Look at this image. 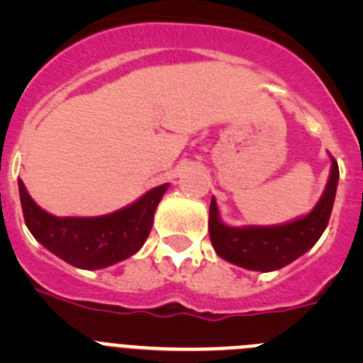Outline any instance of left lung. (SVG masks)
Masks as SVG:
<instances>
[{"label": "left lung", "instance_id": "left-lung-1", "mask_svg": "<svg viewBox=\"0 0 363 363\" xmlns=\"http://www.w3.org/2000/svg\"><path fill=\"white\" fill-rule=\"evenodd\" d=\"M338 163L331 158V176L322 198L307 216L277 227H229L221 223L214 198L209 209V236L218 256L249 271H277L289 265L318 242L331 218L338 185Z\"/></svg>", "mask_w": 363, "mask_h": 363}]
</instances>
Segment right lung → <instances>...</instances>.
Segmentation results:
<instances>
[{"label":"right lung","mask_w":363,"mask_h":363,"mask_svg":"<svg viewBox=\"0 0 363 363\" xmlns=\"http://www.w3.org/2000/svg\"><path fill=\"white\" fill-rule=\"evenodd\" d=\"M19 200L32 236L52 255L79 269H104L142 249L152 229L154 211L169 185L150 189L133 205L107 216L57 218L28 196L19 179Z\"/></svg>","instance_id":"obj_1"}]
</instances>
